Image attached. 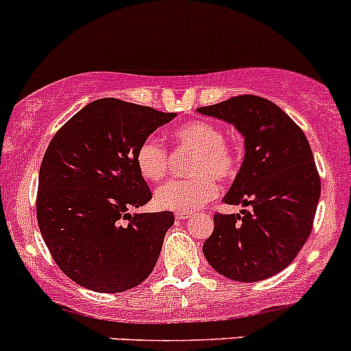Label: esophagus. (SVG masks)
Listing matches in <instances>:
<instances>
[{
    "label": "esophagus",
    "instance_id": "obj_1",
    "mask_svg": "<svg viewBox=\"0 0 351 351\" xmlns=\"http://www.w3.org/2000/svg\"><path fill=\"white\" fill-rule=\"evenodd\" d=\"M175 217L178 219V221H185V219L190 217V214H189V212H176Z\"/></svg>",
    "mask_w": 351,
    "mask_h": 351
}]
</instances>
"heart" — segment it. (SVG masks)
Instances as JSON below:
<instances>
[{
    "mask_svg": "<svg viewBox=\"0 0 351 351\" xmlns=\"http://www.w3.org/2000/svg\"><path fill=\"white\" fill-rule=\"evenodd\" d=\"M178 146L195 151L192 161V180H173L159 186L154 202L165 210L192 212L217 195L219 182H229L239 171L238 149L224 139V130L207 120H192L173 132ZM137 171L147 182H161L168 171V153L156 137L141 141L134 153Z\"/></svg>",
    "mask_w": 351,
    "mask_h": 351,
    "instance_id": "1",
    "label": "heart"
}]
</instances>
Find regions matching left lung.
<instances>
[{"instance_id": "obj_1", "label": "left lung", "mask_w": 351, "mask_h": 351, "mask_svg": "<svg viewBox=\"0 0 351 351\" xmlns=\"http://www.w3.org/2000/svg\"><path fill=\"white\" fill-rule=\"evenodd\" d=\"M197 110L243 134V165L222 200L250 207L214 215L205 258L236 282L274 277L292 263L313 231L321 180L307 137L284 110L254 95Z\"/></svg>"}]
</instances>
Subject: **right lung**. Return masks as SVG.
Here are the masks:
<instances>
[{
	"label": "right lung",
	"instance_id": "1",
	"mask_svg": "<svg viewBox=\"0 0 351 351\" xmlns=\"http://www.w3.org/2000/svg\"><path fill=\"white\" fill-rule=\"evenodd\" d=\"M175 117L101 98L52 137L38 173L37 221L52 258L73 282L95 292H123L153 271L175 215L129 214L153 198L134 153Z\"/></svg>",
	"mask_w": 351,
	"mask_h": 351
}]
</instances>
